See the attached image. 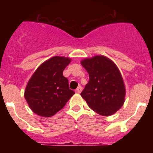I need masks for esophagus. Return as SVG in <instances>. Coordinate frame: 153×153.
<instances>
[{
    "label": "esophagus",
    "mask_w": 153,
    "mask_h": 153,
    "mask_svg": "<svg viewBox=\"0 0 153 153\" xmlns=\"http://www.w3.org/2000/svg\"><path fill=\"white\" fill-rule=\"evenodd\" d=\"M82 90H83V88H82V86H79L77 87V88L76 89V93H80L81 92H82Z\"/></svg>",
    "instance_id": "obj_1"
}]
</instances>
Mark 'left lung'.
<instances>
[{
	"instance_id": "left-lung-1",
	"label": "left lung",
	"mask_w": 153,
	"mask_h": 153,
	"mask_svg": "<svg viewBox=\"0 0 153 153\" xmlns=\"http://www.w3.org/2000/svg\"><path fill=\"white\" fill-rule=\"evenodd\" d=\"M81 64L90 77L81 97L98 114L104 117L114 114L123 106L126 97V86L117 66L102 55L85 58Z\"/></svg>"
}]
</instances>
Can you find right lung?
<instances>
[{
    "label": "right lung",
    "instance_id": "obj_1",
    "mask_svg": "<svg viewBox=\"0 0 153 153\" xmlns=\"http://www.w3.org/2000/svg\"><path fill=\"white\" fill-rule=\"evenodd\" d=\"M71 62L65 56L50 58L37 67L28 81L24 97L34 113L51 117L63 108L74 95L68 79L63 75V70Z\"/></svg>",
    "mask_w": 153,
    "mask_h": 153
}]
</instances>
